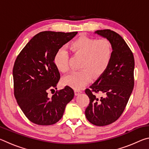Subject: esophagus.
<instances>
[{
    "label": "esophagus",
    "instance_id": "obj_1",
    "mask_svg": "<svg viewBox=\"0 0 149 149\" xmlns=\"http://www.w3.org/2000/svg\"><path fill=\"white\" fill-rule=\"evenodd\" d=\"M74 91H75V95H78L79 94H80V93H82L81 90H80V89H75Z\"/></svg>",
    "mask_w": 149,
    "mask_h": 149
}]
</instances>
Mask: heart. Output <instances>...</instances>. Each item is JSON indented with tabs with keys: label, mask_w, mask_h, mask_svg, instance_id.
Here are the masks:
<instances>
[{
	"label": "heart",
	"mask_w": 149,
	"mask_h": 149,
	"mask_svg": "<svg viewBox=\"0 0 149 149\" xmlns=\"http://www.w3.org/2000/svg\"><path fill=\"white\" fill-rule=\"evenodd\" d=\"M70 49L74 53L83 56L79 71L72 72L63 78L64 84L79 89L93 77L101 75L108 68L112 54L110 42L107 39H97L81 36L73 41ZM54 65L62 73L70 70L68 52L64 48L57 50L53 58Z\"/></svg>",
	"instance_id": "1"
}]
</instances>
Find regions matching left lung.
Returning a JSON list of instances; mask_svg holds the SVG:
<instances>
[{
    "label": "left lung",
    "mask_w": 149,
    "mask_h": 149,
    "mask_svg": "<svg viewBox=\"0 0 149 149\" xmlns=\"http://www.w3.org/2000/svg\"><path fill=\"white\" fill-rule=\"evenodd\" d=\"M95 33L110 42L112 54L107 70L85 91L90 100L85 114L92 124L104 126L116 122L127 104L134 87L135 60L130 47L117 33L103 29ZM99 92L103 95L100 98L94 94Z\"/></svg>",
    "instance_id": "1"
}]
</instances>
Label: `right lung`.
Masks as SVG:
<instances>
[{"label":"right lung","instance_id":"1","mask_svg":"<svg viewBox=\"0 0 149 149\" xmlns=\"http://www.w3.org/2000/svg\"><path fill=\"white\" fill-rule=\"evenodd\" d=\"M77 33L40 32L16 58L13 68L14 96L24 114L35 124L49 125L58 122L65 106L74 97L69 86L56 91L51 98L48 92L57 89L60 78L53 62L54 54Z\"/></svg>","mask_w":149,"mask_h":149}]
</instances>
